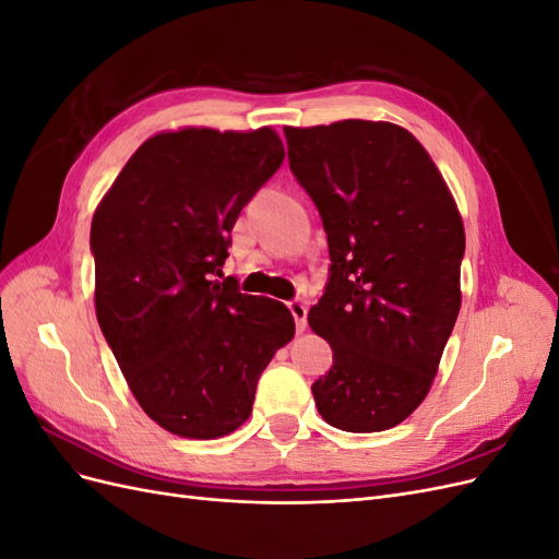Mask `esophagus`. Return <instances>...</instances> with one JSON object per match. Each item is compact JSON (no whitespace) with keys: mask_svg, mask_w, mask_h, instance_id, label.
<instances>
[{"mask_svg":"<svg viewBox=\"0 0 559 559\" xmlns=\"http://www.w3.org/2000/svg\"><path fill=\"white\" fill-rule=\"evenodd\" d=\"M289 310L294 314V321H296V331H306V324H308V302L300 300V298H294L289 300Z\"/></svg>","mask_w":559,"mask_h":559,"instance_id":"obj_1","label":"esophagus"}]
</instances>
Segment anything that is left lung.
I'll list each match as a JSON object with an SVG mask.
<instances>
[{"instance_id": "8db88e82", "label": "left lung", "mask_w": 559, "mask_h": 559, "mask_svg": "<svg viewBox=\"0 0 559 559\" xmlns=\"http://www.w3.org/2000/svg\"><path fill=\"white\" fill-rule=\"evenodd\" d=\"M284 134L331 257L308 314L333 349L312 384L317 411L352 433L392 429L429 394L460 314L462 216L425 146L394 123L349 118Z\"/></svg>"}]
</instances>
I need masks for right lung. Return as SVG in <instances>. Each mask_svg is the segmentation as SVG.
I'll return each mask as SVG.
<instances>
[{
  "label": "right lung",
  "instance_id": "1",
  "mask_svg": "<svg viewBox=\"0 0 559 559\" xmlns=\"http://www.w3.org/2000/svg\"><path fill=\"white\" fill-rule=\"evenodd\" d=\"M282 160L273 128L160 132L95 210L99 329L165 431L210 441L238 429L265 366L294 337L284 302L218 280L235 222Z\"/></svg>",
  "mask_w": 559,
  "mask_h": 559
}]
</instances>
